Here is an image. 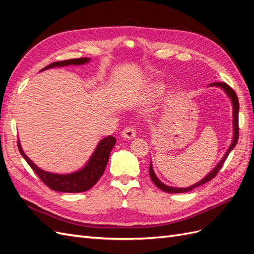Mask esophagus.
<instances>
[{"mask_svg": "<svg viewBox=\"0 0 254 254\" xmlns=\"http://www.w3.org/2000/svg\"><path fill=\"white\" fill-rule=\"evenodd\" d=\"M121 136H122V137H125V138H127V139L134 138L135 136H136V129H135V127H134L133 126L127 127L122 131Z\"/></svg>", "mask_w": 254, "mask_h": 254, "instance_id": "1", "label": "esophagus"}]
</instances>
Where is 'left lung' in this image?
<instances>
[{"label": "left lung", "mask_w": 254, "mask_h": 254, "mask_svg": "<svg viewBox=\"0 0 254 254\" xmlns=\"http://www.w3.org/2000/svg\"><path fill=\"white\" fill-rule=\"evenodd\" d=\"M209 86H216V87H220V88H222L224 91H225V93L229 95V97L231 99V101H232V104H233V123H234V136H233V141H232V144H231V146H230V148L227 149V151L225 152V154H224V157L221 159V161L219 162L218 163V165L213 168V170L207 175V176L204 178V179H201L199 183H197V184H195V185H193V186H191V187H189V188H173V187H168V186H166V185H164V184H162L161 181L157 178V176H155V174H154V172H153V168H152V164H151V162H150V167H149V175H150V178H151V180L153 181V184L157 186L160 190H162V191H164V192H167V193H184V192H189V191H191V190H193L194 188H196V187H199V186H201V185H204V184H206V183H208V181H210L212 178H214L216 177V175L219 173V171L221 170V167L223 166V164H224V162H225V160H226V158H227V155L230 154V152L233 150V148L236 146V144H237V141H238V136H239V127H238V113H239V103H238V97H237V95H236V93H235V91H234L229 84L227 83H225V82H213V83H210Z\"/></svg>", "instance_id": "left-lung-1"}]
</instances>
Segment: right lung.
Returning <instances> with one entry per match:
<instances>
[{
	"mask_svg": "<svg viewBox=\"0 0 254 254\" xmlns=\"http://www.w3.org/2000/svg\"><path fill=\"white\" fill-rule=\"evenodd\" d=\"M89 58H78V59L58 61L47 65V66L44 67L42 70L56 66H64V65H81L89 62ZM115 144L116 138L112 135L102 139L99 142V145H97L93 154L91 155V158L88 161L86 166L80 171L66 175L48 173L41 170L40 167H37L33 162L25 155L19 140L18 149L19 152H20L22 157L24 158V160L28 162V164L31 166L32 170H33L34 173L37 175L38 178H40L48 188H50L51 190L66 193H78L88 191L102 177V175L104 174V171H105V167L108 163L110 151H112Z\"/></svg>",
	"mask_w": 254,
	"mask_h": 254,
	"instance_id": "add662e5",
	"label": "right lung"
}]
</instances>
